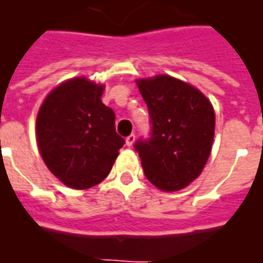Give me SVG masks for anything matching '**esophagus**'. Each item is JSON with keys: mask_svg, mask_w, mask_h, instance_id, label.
I'll return each instance as SVG.
<instances>
[{"mask_svg": "<svg viewBox=\"0 0 263 263\" xmlns=\"http://www.w3.org/2000/svg\"><path fill=\"white\" fill-rule=\"evenodd\" d=\"M134 141H136V136H134V134H130V136H127V137H126V145L127 146L133 145Z\"/></svg>", "mask_w": 263, "mask_h": 263, "instance_id": "34e87169", "label": "esophagus"}]
</instances>
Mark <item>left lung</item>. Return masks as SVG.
<instances>
[{
	"label": "left lung",
	"mask_w": 263,
	"mask_h": 263,
	"mask_svg": "<svg viewBox=\"0 0 263 263\" xmlns=\"http://www.w3.org/2000/svg\"><path fill=\"white\" fill-rule=\"evenodd\" d=\"M151 134L134 144L144 174L162 191H180L199 177L214 140L213 105L196 87L168 75L137 81Z\"/></svg>",
	"instance_id": "obj_1"
}]
</instances>
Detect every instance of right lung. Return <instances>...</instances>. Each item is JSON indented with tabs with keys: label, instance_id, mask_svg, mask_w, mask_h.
Listing matches in <instances>:
<instances>
[{
	"label": "right lung",
	"instance_id": "obj_1",
	"mask_svg": "<svg viewBox=\"0 0 263 263\" xmlns=\"http://www.w3.org/2000/svg\"><path fill=\"white\" fill-rule=\"evenodd\" d=\"M103 91V85L70 79L49 93L36 117L41 156L70 188L101 182L125 144L115 130V112L101 101Z\"/></svg>",
	"mask_w": 263,
	"mask_h": 263
}]
</instances>
